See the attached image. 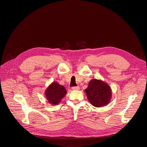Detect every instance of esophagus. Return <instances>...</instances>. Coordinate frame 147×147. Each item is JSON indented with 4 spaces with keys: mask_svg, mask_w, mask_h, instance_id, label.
Wrapping results in <instances>:
<instances>
[{
    "mask_svg": "<svg viewBox=\"0 0 147 147\" xmlns=\"http://www.w3.org/2000/svg\"><path fill=\"white\" fill-rule=\"evenodd\" d=\"M71 89H72L73 90H79L80 87H79L78 86H77V87H73L71 88Z\"/></svg>",
    "mask_w": 147,
    "mask_h": 147,
    "instance_id": "1",
    "label": "esophagus"
}]
</instances>
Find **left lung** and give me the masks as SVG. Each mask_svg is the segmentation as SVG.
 <instances>
[{
    "label": "left lung",
    "mask_w": 147,
    "mask_h": 147,
    "mask_svg": "<svg viewBox=\"0 0 147 147\" xmlns=\"http://www.w3.org/2000/svg\"><path fill=\"white\" fill-rule=\"evenodd\" d=\"M90 103L95 107H105L111 102L112 92L109 85L100 80L92 79L85 90Z\"/></svg>",
    "instance_id": "obj_1"
}]
</instances>
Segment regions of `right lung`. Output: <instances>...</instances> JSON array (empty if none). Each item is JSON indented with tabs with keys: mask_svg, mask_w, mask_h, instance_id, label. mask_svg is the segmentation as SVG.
I'll use <instances>...</instances> for the list:
<instances>
[{
	"mask_svg": "<svg viewBox=\"0 0 147 147\" xmlns=\"http://www.w3.org/2000/svg\"><path fill=\"white\" fill-rule=\"evenodd\" d=\"M67 94L64 86L60 85L56 82H53L48 87L45 92V98L49 103L56 105Z\"/></svg>",
	"mask_w": 147,
	"mask_h": 147,
	"instance_id": "1",
	"label": "right lung"
}]
</instances>
